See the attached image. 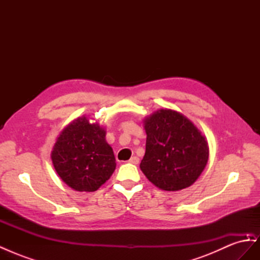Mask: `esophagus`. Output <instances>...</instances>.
Returning a JSON list of instances; mask_svg holds the SVG:
<instances>
[{
	"mask_svg": "<svg viewBox=\"0 0 260 260\" xmlns=\"http://www.w3.org/2000/svg\"><path fill=\"white\" fill-rule=\"evenodd\" d=\"M129 162H131V164H135V165H137V164H139V158L137 156H133V157H131V158L129 159Z\"/></svg>",
	"mask_w": 260,
	"mask_h": 260,
	"instance_id": "obj_1",
	"label": "esophagus"
}]
</instances>
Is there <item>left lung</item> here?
I'll use <instances>...</instances> for the list:
<instances>
[{"instance_id": "1", "label": "left lung", "mask_w": 260, "mask_h": 260, "mask_svg": "<svg viewBox=\"0 0 260 260\" xmlns=\"http://www.w3.org/2000/svg\"><path fill=\"white\" fill-rule=\"evenodd\" d=\"M146 147L140 168L148 181L164 191L192 185L205 169L208 142L186 116L161 108L143 120Z\"/></svg>"}]
</instances>
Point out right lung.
<instances>
[{
  "label": "right lung",
  "mask_w": 260,
  "mask_h": 260,
  "mask_svg": "<svg viewBox=\"0 0 260 260\" xmlns=\"http://www.w3.org/2000/svg\"><path fill=\"white\" fill-rule=\"evenodd\" d=\"M105 137V128L85 115L59 133L51 158L59 178L73 190L94 192L112 177L116 159Z\"/></svg>",
  "instance_id": "1"
}]
</instances>
